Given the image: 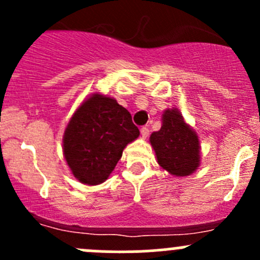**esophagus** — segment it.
<instances>
[{"mask_svg": "<svg viewBox=\"0 0 260 260\" xmlns=\"http://www.w3.org/2000/svg\"><path fill=\"white\" fill-rule=\"evenodd\" d=\"M141 135H142V137H147V136L149 135V129L147 127H142L141 128Z\"/></svg>", "mask_w": 260, "mask_h": 260, "instance_id": "obj_1", "label": "esophagus"}]
</instances>
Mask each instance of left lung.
I'll return each instance as SVG.
<instances>
[{"label": "left lung", "instance_id": "obj_1", "mask_svg": "<svg viewBox=\"0 0 260 260\" xmlns=\"http://www.w3.org/2000/svg\"><path fill=\"white\" fill-rule=\"evenodd\" d=\"M161 129L151 135V145L157 162L175 176L192 174L200 164V145L198 135L188 127L176 109L162 115Z\"/></svg>", "mask_w": 260, "mask_h": 260}]
</instances>
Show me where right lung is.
Returning <instances> with one entry per match:
<instances>
[{"label": "right lung", "mask_w": 260, "mask_h": 260, "mask_svg": "<svg viewBox=\"0 0 260 260\" xmlns=\"http://www.w3.org/2000/svg\"><path fill=\"white\" fill-rule=\"evenodd\" d=\"M138 136L140 129L127 109L114 99L94 94L65 129V159L80 182L98 185L108 179L124 147Z\"/></svg>", "instance_id": "obj_1"}]
</instances>
